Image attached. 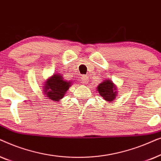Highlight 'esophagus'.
Returning <instances> with one entry per match:
<instances>
[{
	"label": "esophagus",
	"mask_w": 161,
	"mask_h": 161,
	"mask_svg": "<svg viewBox=\"0 0 161 161\" xmlns=\"http://www.w3.org/2000/svg\"><path fill=\"white\" fill-rule=\"evenodd\" d=\"M80 80L82 83L83 84H86L88 83V80H89V78H88L87 75H81V78H80Z\"/></svg>",
	"instance_id": "esophagus-1"
}]
</instances>
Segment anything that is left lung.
Listing matches in <instances>:
<instances>
[{
  "label": "left lung",
  "instance_id": "1",
  "mask_svg": "<svg viewBox=\"0 0 161 161\" xmlns=\"http://www.w3.org/2000/svg\"><path fill=\"white\" fill-rule=\"evenodd\" d=\"M116 86L110 80H104L97 86V91L103 99L107 101L114 100L116 97Z\"/></svg>",
  "mask_w": 161,
  "mask_h": 161
}]
</instances>
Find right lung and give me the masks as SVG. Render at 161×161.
I'll use <instances>...</instances> for the list:
<instances>
[{
	"label": "right lung",
	"instance_id": "right-lung-1",
	"mask_svg": "<svg viewBox=\"0 0 161 161\" xmlns=\"http://www.w3.org/2000/svg\"><path fill=\"white\" fill-rule=\"evenodd\" d=\"M45 83L44 88L45 94L50 100L53 101H58L64 97L66 92L72 84L70 81L65 80L62 75L58 74L53 75Z\"/></svg>",
	"mask_w": 161,
	"mask_h": 161
}]
</instances>
